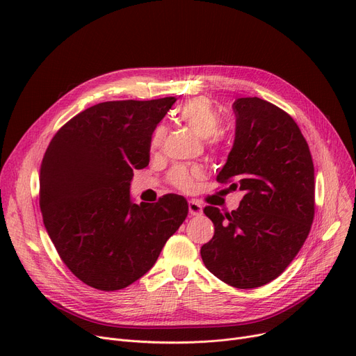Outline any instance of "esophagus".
Returning <instances> with one entry per match:
<instances>
[{"label":"esophagus","mask_w":356,"mask_h":356,"mask_svg":"<svg viewBox=\"0 0 356 356\" xmlns=\"http://www.w3.org/2000/svg\"><path fill=\"white\" fill-rule=\"evenodd\" d=\"M202 212H203V208H202V204L197 200H189V213L192 216L202 215Z\"/></svg>","instance_id":"esophagus-1"}]
</instances>
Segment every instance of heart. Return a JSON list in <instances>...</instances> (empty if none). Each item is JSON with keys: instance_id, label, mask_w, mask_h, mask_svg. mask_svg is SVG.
<instances>
[{"instance_id": "heart-1", "label": "heart", "mask_w": 356, "mask_h": 356, "mask_svg": "<svg viewBox=\"0 0 356 356\" xmlns=\"http://www.w3.org/2000/svg\"><path fill=\"white\" fill-rule=\"evenodd\" d=\"M176 117L183 124L192 128L195 133L202 137L208 138L209 145L216 147L220 143L219 129L222 120L218 111L207 98H193L184 102L177 111ZM165 136L164 125H157L152 134V147H159ZM199 176L197 170H191L184 165H176L170 172V181L177 189L189 192L193 189L195 179Z\"/></svg>"}]
</instances>
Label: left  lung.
<instances>
[{
  "label": "left lung",
  "instance_id": "8db88e82",
  "mask_svg": "<svg viewBox=\"0 0 356 356\" xmlns=\"http://www.w3.org/2000/svg\"><path fill=\"white\" fill-rule=\"evenodd\" d=\"M232 108L235 140L216 180L244 197L231 213L203 209L215 234L200 255L223 283L255 289L282 274L305 244L314 216V167L287 112L257 97L238 98Z\"/></svg>",
  "mask_w": 356,
  "mask_h": 356
}]
</instances>
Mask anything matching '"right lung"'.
Instances as JSON below:
<instances>
[{"label":"right lung","instance_id":"add662e5","mask_svg":"<svg viewBox=\"0 0 356 356\" xmlns=\"http://www.w3.org/2000/svg\"><path fill=\"white\" fill-rule=\"evenodd\" d=\"M173 97L109 101L67 121L40 167V209L66 267L85 284L115 291L154 266L188 216L183 196L134 203L129 183L148 165L152 134Z\"/></svg>","mask_w":356,"mask_h":356}]
</instances>
